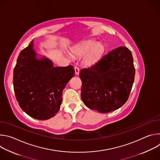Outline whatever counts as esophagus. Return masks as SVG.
<instances>
[{"instance_id":"esophagus-1","label":"esophagus","mask_w":160,"mask_h":160,"mask_svg":"<svg viewBox=\"0 0 160 160\" xmlns=\"http://www.w3.org/2000/svg\"><path fill=\"white\" fill-rule=\"evenodd\" d=\"M75 72L76 75H78L80 70H79V68L78 67H75Z\"/></svg>"}]
</instances>
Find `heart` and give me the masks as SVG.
Segmentation results:
<instances>
[{
    "mask_svg": "<svg viewBox=\"0 0 160 160\" xmlns=\"http://www.w3.org/2000/svg\"><path fill=\"white\" fill-rule=\"evenodd\" d=\"M104 51L103 45L96 43V40H88L78 43L72 49V53L75 57H82V63L85 66L96 64L101 57Z\"/></svg>",
    "mask_w": 160,
    "mask_h": 160,
    "instance_id": "1",
    "label": "heart"
}]
</instances>
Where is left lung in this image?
<instances>
[{"mask_svg": "<svg viewBox=\"0 0 160 160\" xmlns=\"http://www.w3.org/2000/svg\"><path fill=\"white\" fill-rule=\"evenodd\" d=\"M135 73L131 51L126 47L112 50L95 64L80 71L82 101L101 113L120 108L128 100Z\"/></svg>", "mask_w": 160, "mask_h": 160, "instance_id": "left-lung-1", "label": "left lung"}]
</instances>
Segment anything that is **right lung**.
I'll return each instance as SVG.
<instances>
[{
  "instance_id": "1",
  "label": "right lung",
  "mask_w": 160,
  "mask_h": 160,
  "mask_svg": "<svg viewBox=\"0 0 160 160\" xmlns=\"http://www.w3.org/2000/svg\"><path fill=\"white\" fill-rule=\"evenodd\" d=\"M74 74L73 66L54 67L52 61L38 54L33 40L21 51L14 69V90L19 106L33 118H52L60 109L62 90Z\"/></svg>"
}]
</instances>
